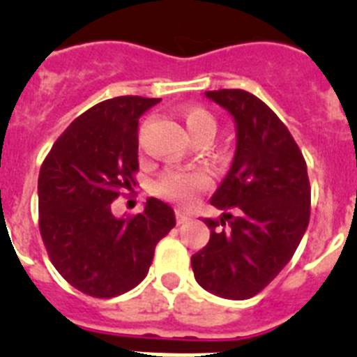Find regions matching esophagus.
Instances as JSON below:
<instances>
[{"mask_svg": "<svg viewBox=\"0 0 357 357\" xmlns=\"http://www.w3.org/2000/svg\"><path fill=\"white\" fill-rule=\"evenodd\" d=\"M189 222V214H185L184 211H176V223L182 225V223Z\"/></svg>", "mask_w": 357, "mask_h": 357, "instance_id": "obj_1", "label": "esophagus"}]
</instances>
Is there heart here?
Wrapping results in <instances>:
<instances>
[{
	"label": "heart",
	"instance_id": "b5f03b06",
	"mask_svg": "<svg viewBox=\"0 0 357 357\" xmlns=\"http://www.w3.org/2000/svg\"><path fill=\"white\" fill-rule=\"evenodd\" d=\"M184 123L189 135L213 134L216 132V119L209 110L202 107H189L184 110ZM207 178L200 172H169L157 182V193L176 204H189L200 189L206 188Z\"/></svg>",
	"mask_w": 357,
	"mask_h": 357
}]
</instances>
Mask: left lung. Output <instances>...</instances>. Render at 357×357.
<instances>
[{"mask_svg": "<svg viewBox=\"0 0 357 357\" xmlns=\"http://www.w3.org/2000/svg\"><path fill=\"white\" fill-rule=\"evenodd\" d=\"M236 128L230 168L211 197V239L191 257L195 279L213 295L245 301L289 263L309 223L307 166L284 123L241 89L207 91ZM227 229H223L225 223Z\"/></svg>", "mask_w": 357, "mask_h": 357, "instance_id": "1", "label": "left lung"}]
</instances>
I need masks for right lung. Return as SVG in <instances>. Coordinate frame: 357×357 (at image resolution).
Listing matches in <instances>:
<instances>
[{
	"label": "right lung",
	"mask_w": 357,
	"mask_h": 357,
	"mask_svg": "<svg viewBox=\"0 0 357 357\" xmlns=\"http://www.w3.org/2000/svg\"><path fill=\"white\" fill-rule=\"evenodd\" d=\"M160 98L118 96L85 110L56 139L39 173V229L50 259L73 288L110 298L135 288L155 245L175 227L172 207L148 198L134 218L110 204L135 184L137 125Z\"/></svg>",
	"instance_id": "right-lung-1"
}]
</instances>
